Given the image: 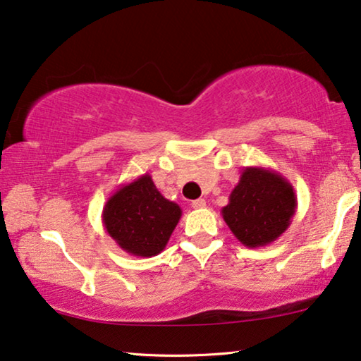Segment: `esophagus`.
Listing matches in <instances>:
<instances>
[{
	"label": "esophagus",
	"mask_w": 361,
	"mask_h": 361,
	"mask_svg": "<svg viewBox=\"0 0 361 361\" xmlns=\"http://www.w3.org/2000/svg\"><path fill=\"white\" fill-rule=\"evenodd\" d=\"M191 207H192V209H202V207H206V201H204V199H195V201L191 202Z\"/></svg>",
	"instance_id": "esophagus-1"
}]
</instances>
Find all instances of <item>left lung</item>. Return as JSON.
I'll use <instances>...</instances> for the list:
<instances>
[{
	"instance_id": "left-lung-1",
	"label": "left lung",
	"mask_w": 361,
	"mask_h": 361,
	"mask_svg": "<svg viewBox=\"0 0 361 361\" xmlns=\"http://www.w3.org/2000/svg\"><path fill=\"white\" fill-rule=\"evenodd\" d=\"M295 211L297 195L292 183L276 170L246 166L222 207V217L241 245L259 248L290 227Z\"/></svg>"
}]
</instances>
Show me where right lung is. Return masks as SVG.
<instances>
[{"instance_id":"add662e5","label":"right lung","mask_w":361,"mask_h":361,"mask_svg":"<svg viewBox=\"0 0 361 361\" xmlns=\"http://www.w3.org/2000/svg\"><path fill=\"white\" fill-rule=\"evenodd\" d=\"M181 207L162 196L149 173L121 185L105 202L102 224L128 255L152 257L165 250Z\"/></svg>"}]
</instances>
